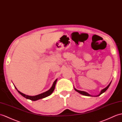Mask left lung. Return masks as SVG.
Wrapping results in <instances>:
<instances>
[{
  "mask_svg": "<svg viewBox=\"0 0 122 122\" xmlns=\"http://www.w3.org/2000/svg\"><path fill=\"white\" fill-rule=\"evenodd\" d=\"M111 83H110L109 84V85L107 86V87H106L105 88H104V89H103L102 90H101V92H100V93H99V94L98 96H97V97H98V96H99L100 95H101L102 93H103V92H105L106 90L108 89V88L109 87V86H110V84H111ZM74 89L75 90V91H76L77 92H79L80 93H81V95H84V96H91L90 95H89V93H88L87 92H84V91H81V90H77V89H75V88H74Z\"/></svg>",
  "mask_w": 122,
  "mask_h": 122,
  "instance_id": "8db88e82",
  "label": "left lung"
}]
</instances>
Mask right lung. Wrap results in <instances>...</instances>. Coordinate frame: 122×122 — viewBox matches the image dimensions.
<instances>
[{
  "instance_id": "add662e5",
  "label": "right lung",
  "mask_w": 122,
  "mask_h": 122,
  "mask_svg": "<svg viewBox=\"0 0 122 122\" xmlns=\"http://www.w3.org/2000/svg\"><path fill=\"white\" fill-rule=\"evenodd\" d=\"M56 81H57V79H56V80L54 82H53L52 87H51V88L49 90H48V91L42 93H41V94H39V95L34 96H30L25 95V94H24V93H23L19 91V90L17 89V88L15 87V89L17 90V91L19 93H20V94L22 96H23V97H25V98L28 99H30V100H32V101H36V100H37L39 99H42V98H44L45 97H48V96H49L51 94L55 88V86H56Z\"/></svg>"
}]
</instances>
